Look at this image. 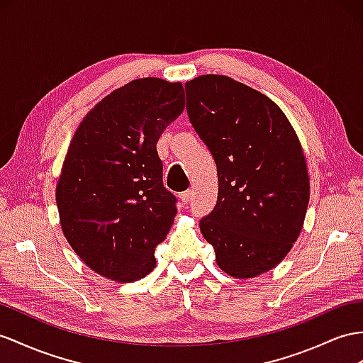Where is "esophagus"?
Returning a JSON list of instances; mask_svg holds the SVG:
<instances>
[{"instance_id":"obj_1","label":"esophagus","mask_w":363,"mask_h":363,"mask_svg":"<svg viewBox=\"0 0 363 363\" xmlns=\"http://www.w3.org/2000/svg\"><path fill=\"white\" fill-rule=\"evenodd\" d=\"M191 193H193V190L190 189V190H187V191H184V193H181V194H179V198H181L182 203H187V202H190V198H191Z\"/></svg>"}]
</instances>
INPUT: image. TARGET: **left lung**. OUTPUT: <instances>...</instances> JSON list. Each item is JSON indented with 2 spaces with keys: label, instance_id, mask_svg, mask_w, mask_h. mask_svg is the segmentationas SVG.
Masks as SVG:
<instances>
[{
  "label": "left lung",
  "instance_id": "left-lung-1",
  "mask_svg": "<svg viewBox=\"0 0 363 363\" xmlns=\"http://www.w3.org/2000/svg\"><path fill=\"white\" fill-rule=\"evenodd\" d=\"M187 113L218 167V202L201 233L222 272L272 270L299 238L310 176L299 138L276 102L224 75L187 81Z\"/></svg>",
  "mask_w": 363,
  "mask_h": 363
}]
</instances>
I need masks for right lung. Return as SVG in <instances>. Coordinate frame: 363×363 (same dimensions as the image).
Returning <instances> with one entry per match:
<instances>
[{
	"label": "right lung",
	"instance_id": "right-lung-1",
	"mask_svg": "<svg viewBox=\"0 0 363 363\" xmlns=\"http://www.w3.org/2000/svg\"><path fill=\"white\" fill-rule=\"evenodd\" d=\"M185 107L181 82L139 78L81 121L62 162L57 206L81 261L116 282L153 272L155 248L176 216L156 143Z\"/></svg>",
	"mask_w": 363,
	"mask_h": 363
}]
</instances>
